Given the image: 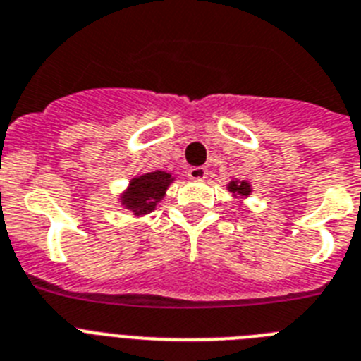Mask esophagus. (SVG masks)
<instances>
[{
    "label": "esophagus",
    "instance_id": "34e87169",
    "mask_svg": "<svg viewBox=\"0 0 361 361\" xmlns=\"http://www.w3.org/2000/svg\"><path fill=\"white\" fill-rule=\"evenodd\" d=\"M207 174H209L207 167H190L189 171H187V176H189L190 180H194V181L205 180Z\"/></svg>",
    "mask_w": 361,
    "mask_h": 361
}]
</instances>
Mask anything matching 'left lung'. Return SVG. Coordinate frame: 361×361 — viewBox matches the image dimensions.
I'll use <instances>...</instances> for the list:
<instances>
[{"instance_id":"left-lung-1","label":"left lung","mask_w":361,"mask_h":361,"mask_svg":"<svg viewBox=\"0 0 361 361\" xmlns=\"http://www.w3.org/2000/svg\"><path fill=\"white\" fill-rule=\"evenodd\" d=\"M228 190L234 194H238V196H247V194L250 192V185L247 183V181H231V185H228Z\"/></svg>"}]
</instances>
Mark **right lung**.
I'll return each instance as SVG.
<instances>
[{"label":"right lung","instance_id":"obj_1","mask_svg":"<svg viewBox=\"0 0 361 361\" xmlns=\"http://www.w3.org/2000/svg\"><path fill=\"white\" fill-rule=\"evenodd\" d=\"M171 181V174L163 171L149 172V174L134 178L127 192L121 196V203L136 216L149 214L154 211L156 203L165 196V190Z\"/></svg>","mask_w":361,"mask_h":361}]
</instances>
